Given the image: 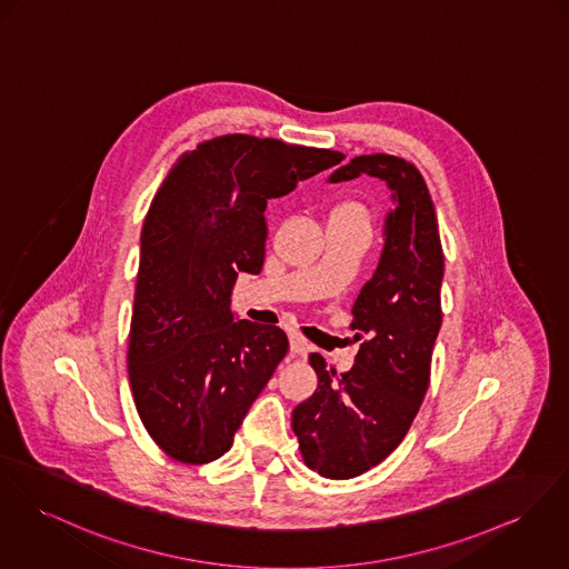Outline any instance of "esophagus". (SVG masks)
Listing matches in <instances>:
<instances>
[{"label": "esophagus", "instance_id": "obj_1", "mask_svg": "<svg viewBox=\"0 0 569 569\" xmlns=\"http://www.w3.org/2000/svg\"><path fill=\"white\" fill-rule=\"evenodd\" d=\"M290 350L295 355H306L307 350H309V345L299 333H290Z\"/></svg>", "mask_w": 569, "mask_h": 569}]
</instances>
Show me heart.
Segmentation results:
<instances>
[{"label": "heart", "instance_id": "obj_1", "mask_svg": "<svg viewBox=\"0 0 569 569\" xmlns=\"http://www.w3.org/2000/svg\"><path fill=\"white\" fill-rule=\"evenodd\" d=\"M331 217H359V219H366L363 210L357 203H342V206H338Z\"/></svg>", "mask_w": 569, "mask_h": 569}]
</instances>
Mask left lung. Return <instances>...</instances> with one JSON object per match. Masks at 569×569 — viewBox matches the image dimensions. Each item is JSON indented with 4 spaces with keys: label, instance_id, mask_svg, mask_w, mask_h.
<instances>
[{
    "label": "left lung",
    "instance_id": "obj_1",
    "mask_svg": "<svg viewBox=\"0 0 569 569\" xmlns=\"http://www.w3.org/2000/svg\"><path fill=\"white\" fill-rule=\"evenodd\" d=\"M359 176L386 181L393 201L381 260L352 306L350 329L363 345L342 375L311 352L318 388L292 411L307 468L327 479L363 475L407 436L429 390L441 327L443 253L425 179L402 158L375 153L352 158L329 181Z\"/></svg>",
    "mask_w": 569,
    "mask_h": 569
}]
</instances>
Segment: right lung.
I'll list each match as a JSON object with an SVG mask.
<instances>
[{
    "label": "right lung",
    "mask_w": 569,
    "mask_h": 569,
    "mask_svg": "<svg viewBox=\"0 0 569 569\" xmlns=\"http://www.w3.org/2000/svg\"><path fill=\"white\" fill-rule=\"evenodd\" d=\"M331 149L227 133L183 153L140 233L131 309V392L153 441L181 463L224 455L288 352L272 325L236 320L238 272L260 274L266 201L340 164Z\"/></svg>",
    "instance_id": "add662e5"
}]
</instances>
